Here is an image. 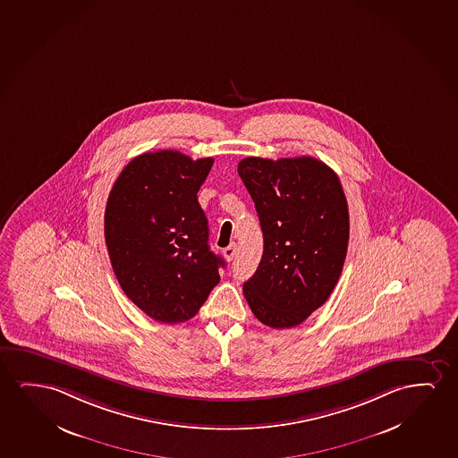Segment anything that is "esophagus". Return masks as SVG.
<instances>
[{
	"instance_id": "esophagus-1",
	"label": "esophagus",
	"mask_w": 458,
	"mask_h": 458,
	"mask_svg": "<svg viewBox=\"0 0 458 458\" xmlns=\"http://www.w3.org/2000/svg\"><path fill=\"white\" fill-rule=\"evenodd\" d=\"M223 254H225V260H233L235 258V254H237V245L235 243H231V245L227 246L223 250Z\"/></svg>"
}]
</instances>
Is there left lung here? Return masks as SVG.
I'll use <instances>...</instances> for the list:
<instances>
[{
    "label": "left lung",
    "instance_id": "obj_1",
    "mask_svg": "<svg viewBox=\"0 0 458 458\" xmlns=\"http://www.w3.org/2000/svg\"><path fill=\"white\" fill-rule=\"evenodd\" d=\"M264 233V254L243 293L270 328H292L318 310L347 256L348 207L333 169L312 157L239 163Z\"/></svg>",
    "mask_w": 458,
    "mask_h": 458
}]
</instances>
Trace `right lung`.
Here are the masks:
<instances>
[{"label":"right lung","instance_id":"add662e5","mask_svg":"<svg viewBox=\"0 0 458 458\" xmlns=\"http://www.w3.org/2000/svg\"><path fill=\"white\" fill-rule=\"evenodd\" d=\"M213 158L177 150L138 155L111 188L105 242L123 293L161 323L193 318L219 283L225 260L208 246L198 191Z\"/></svg>","mask_w":458,"mask_h":458}]
</instances>
